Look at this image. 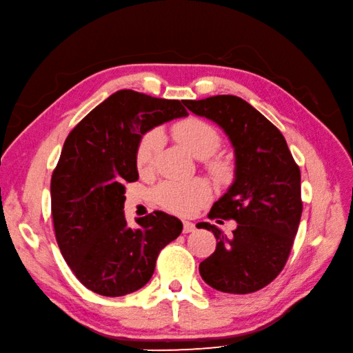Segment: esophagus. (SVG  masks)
Here are the masks:
<instances>
[{"instance_id": "1", "label": "esophagus", "mask_w": 353, "mask_h": 353, "mask_svg": "<svg viewBox=\"0 0 353 353\" xmlns=\"http://www.w3.org/2000/svg\"><path fill=\"white\" fill-rule=\"evenodd\" d=\"M196 229V225L192 221H183V232L184 234H190V232H193Z\"/></svg>"}]
</instances>
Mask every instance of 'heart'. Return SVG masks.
Returning a JSON list of instances; mask_svg holds the SVG:
<instances>
[{
    "instance_id": "1",
    "label": "heart",
    "mask_w": 353,
    "mask_h": 353,
    "mask_svg": "<svg viewBox=\"0 0 353 353\" xmlns=\"http://www.w3.org/2000/svg\"><path fill=\"white\" fill-rule=\"evenodd\" d=\"M175 134L178 141L197 159L210 157L220 145L219 132L202 119L190 118L179 123L175 127ZM163 142L165 133L161 128L156 127L145 133L136 150L137 168L141 170L150 169L163 147ZM152 197L161 208L179 216H188L210 201L211 187L205 179H193L187 183L163 181L152 190Z\"/></svg>"
}]
</instances>
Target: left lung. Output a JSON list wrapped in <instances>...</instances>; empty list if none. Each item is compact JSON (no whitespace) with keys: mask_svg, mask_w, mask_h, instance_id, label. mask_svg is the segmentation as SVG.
<instances>
[{"mask_svg":"<svg viewBox=\"0 0 353 353\" xmlns=\"http://www.w3.org/2000/svg\"><path fill=\"white\" fill-rule=\"evenodd\" d=\"M193 114L217 123L235 148V181L208 217L235 220L226 236L210 223L217 247L199 265L206 285L225 294H252L285 268L298 232L301 172L285 136L250 103L236 96L183 100Z\"/></svg>","mask_w":353,"mask_h":353,"instance_id":"8db88e82","label":"left lung"}]
</instances>
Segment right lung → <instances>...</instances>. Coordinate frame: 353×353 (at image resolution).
Wrapping results in <instances>:
<instances>
[{"label": "right lung", "instance_id": "obj_1", "mask_svg": "<svg viewBox=\"0 0 353 353\" xmlns=\"http://www.w3.org/2000/svg\"><path fill=\"white\" fill-rule=\"evenodd\" d=\"M179 100L121 90L94 108L68 133L50 179L55 238L82 285L103 296H123L152 277L161 248L183 223L163 211L124 216L125 183L137 181L136 150L142 134L187 117Z\"/></svg>", "mask_w": 353, "mask_h": 353}]
</instances>
